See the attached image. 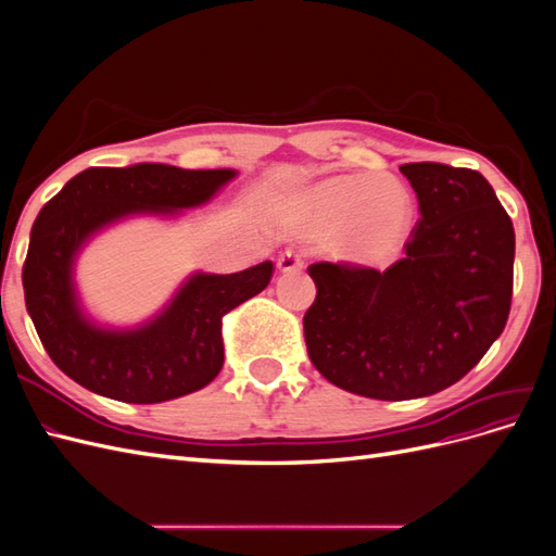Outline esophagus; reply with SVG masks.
<instances>
[{
    "label": "esophagus",
    "instance_id": "esophagus-1",
    "mask_svg": "<svg viewBox=\"0 0 556 556\" xmlns=\"http://www.w3.org/2000/svg\"><path fill=\"white\" fill-rule=\"evenodd\" d=\"M278 268L282 274H290V271H299V268H304V255L296 250H285L282 255L278 257Z\"/></svg>",
    "mask_w": 556,
    "mask_h": 556
}]
</instances>
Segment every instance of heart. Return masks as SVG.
<instances>
[{
	"mask_svg": "<svg viewBox=\"0 0 556 556\" xmlns=\"http://www.w3.org/2000/svg\"><path fill=\"white\" fill-rule=\"evenodd\" d=\"M304 208L317 233H333L341 257L380 266L392 262L415 220L410 192L384 176H329L306 192Z\"/></svg>",
	"mask_w": 556,
	"mask_h": 556,
	"instance_id": "1",
	"label": "heart"
}]
</instances>
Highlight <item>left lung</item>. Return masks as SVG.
<instances>
[{
	"mask_svg": "<svg viewBox=\"0 0 556 556\" xmlns=\"http://www.w3.org/2000/svg\"><path fill=\"white\" fill-rule=\"evenodd\" d=\"M419 217L384 271L319 262L304 315L313 366L345 392L406 401L462 380L498 339L513 299L515 229L482 174L403 164Z\"/></svg>",
	"mask_w": 556,
	"mask_h": 556,
	"instance_id": "left-lung-1",
	"label": "left lung"
}]
</instances>
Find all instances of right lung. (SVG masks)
Here are the masks:
<instances>
[{"label":"right lung","instance_id":"obj_1","mask_svg":"<svg viewBox=\"0 0 556 556\" xmlns=\"http://www.w3.org/2000/svg\"><path fill=\"white\" fill-rule=\"evenodd\" d=\"M239 174L172 164L92 166L48 201L29 233L25 306L62 374L125 403H162L206 387L225 362L223 315L260 294L271 262L239 274L197 271L157 315L137 327H104L83 311L74 266L86 243L134 215L176 217L206 204Z\"/></svg>","mask_w":556,"mask_h":556}]
</instances>
